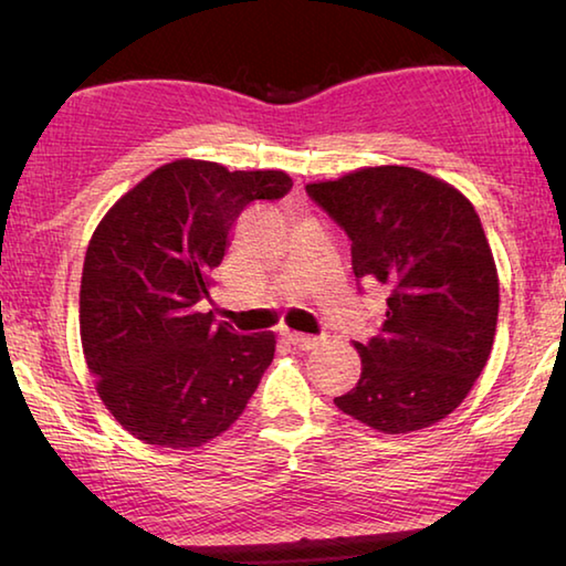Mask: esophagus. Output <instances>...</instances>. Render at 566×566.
<instances>
[{
  "instance_id": "1",
  "label": "esophagus",
  "mask_w": 566,
  "mask_h": 566,
  "mask_svg": "<svg viewBox=\"0 0 566 566\" xmlns=\"http://www.w3.org/2000/svg\"><path fill=\"white\" fill-rule=\"evenodd\" d=\"M284 339L290 342V344H294V347H296V349H302V352H310V349L317 347V337H312V334H302V332H284Z\"/></svg>"
}]
</instances>
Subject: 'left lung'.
Masks as SVG:
<instances>
[{
	"label": "left lung",
	"instance_id": "left-lung-1",
	"mask_svg": "<svg viewBox=\"0 0 566 566\" xmlns=\"http://www.w3.org/2000/svg\"><path fill=\"white\" fill-rule=\"evenodd\" d=\"M306 195L352 239L357 280L387 286L379 334L354 342L357 387L334 397L377 432L432 427L462 405L490 359L500 276L462 191L411 167H364Z\"/></svg>",
	"mask_w": 566,
	"mask_h": 566
}]
</instances>
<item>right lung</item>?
Returning a JSON list of instances; mask_svg holds the SVG:
<instances>
[{
  "label": "right lung",
  "instance_id": "right-lung-1",
  "mask_svg": "<svg viewBox=\"0 0 566 566\" xmlns=\"http://www.w3.org/2000/svg\"><path fill=\"white\" fill-rule=\"evenodd\" d=\"M290 175L177 159L114 205L90 239L80 334L97 395L132 437L191 449L227 432L274 359V334H237L199 312L247 205Z\"/></svg>",
  "mask_w": 566,
  "mask_h": 566
}]
</instances>
